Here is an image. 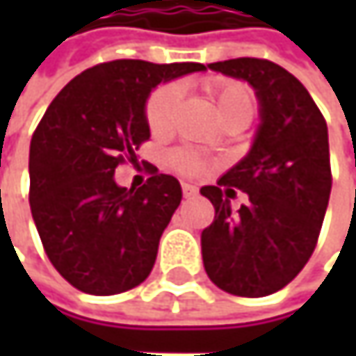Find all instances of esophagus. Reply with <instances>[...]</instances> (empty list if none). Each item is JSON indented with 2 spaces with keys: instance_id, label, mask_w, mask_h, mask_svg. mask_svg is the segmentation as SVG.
Segmentation results:
<instances>
[{
  "instance_id": "esophagus-1",
  "label": "esophagus",
  "mask_w": 356,
  "mask_h": 356,
  "mask_svg": "<svg viewBox=\"0 0 356 356\" xmlns=\"http://www.w3.org/2000/svg\"><path fill=\"white\" fill-rule=\"evenodd\" d=\"M181 189H183V195H185V197H193V195L197 193V187H195V185H189V183H183Z\"/></svg>"
}]
</instances>
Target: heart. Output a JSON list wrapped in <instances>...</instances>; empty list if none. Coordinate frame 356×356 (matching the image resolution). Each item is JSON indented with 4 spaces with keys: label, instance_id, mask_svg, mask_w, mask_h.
<instances>
[{
    "label": "heart",
    "instance_id": "heart-1",
    "mask_svg": "<svg viewBox=\"0 0 356 356\" xmlns=\"http://www.w3.org/2000/svg\"><path fill=\"white\" fill-rule=\"evenodd\" d=\"M204 88L208 97L212 99L214 107L218 111V117L231 119V117H248L253 115V95L245 84L235 82V80H225V78H210L204 82ZM181 90L175 84L161 86L154 90L146 103V121L152 134L163 136L171 129L173 117L177 111ZM173 167L183 175H197L204 169H208V161L191 150H177L173 154Z\"/></svg>",
    "mask_w": 356,
    "mask_h": 356
}]
</instances>
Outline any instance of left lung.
<instances>
[{
  "label": "left lung",
  "instance_id": "1",
  "mask_svg": "<svg viewBox=\"0 0 356 356\" xmlns=\"http://www.w3.org/2000/svg\"><path fill=\"white\" fill-rule=\"evenodd\" d=\"M208 67L253 86L261 123L248 156L200 189L214 206L202 231L204 268L225 293L266 297L284 289L318 245L332 189L327 125L307 88L274 61L237 57ZM235 188L250 197L237 213Z\"/></svg>",
  "mask_w": 356,
  "mask_h": 356
}]
</instances>
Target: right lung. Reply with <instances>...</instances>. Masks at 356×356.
Instances as JSON below:
<instances>
[{
    "instance_id": "1",
    "label": "right lung",
    "mask_w": 356,
    "mask_h": 356,
    "mask_svg": "<svg viewBox=\"0 0 356 356\" xmlns=\"http://www.w3.org/2000/svg\"><path fill=\"white\" fill-rule=\"evenodd\" d=\"M204 63L115 59L67 82L31 142V212L55 270L78 291L117 295L142 284L181 204L173 175L148 167L142 187H119L115 169L138 163L150 138L146 101L161 82Z\"/></svg>"
}]
</instances>
